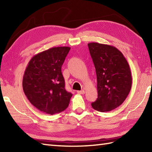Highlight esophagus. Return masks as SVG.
<instances>
[{
    "mask_svg": "<svg viewBox=\"0 0 152 152\" xmlns=\"http://www.w3.org/2000/svg\"><path fill=\"white\" fill-rule=\"evenodd\" d=\"M77 93H79V94H84L85 91L84 90H81V91H77Z\"/></svg>",
    "mask_w": 152,
    "mask_h": 152,
    "instance_id": "obj_1",
    "label": "esophagus"
}]
</instances>
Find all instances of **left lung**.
Returning <instances> with one entry per match:
<instances>
[{
  "mask_svg": "<svg viewBox=\"0 0 152 152\" xmlns=\"http://www.w3.org/2000/svg\"><path fill=\"white\" fill-rule=\"evenodd\" d=\"M88 45L97 79L98 98L91 106L99 112L111 111L124 102L131 91L129 65L123 53L114 46L97 42Z\"/></svg>",
  "mask_w": 152,
  "mask_h": 152,
  "instance_id": "1",
  "label": "left lung"
}]
</instances>
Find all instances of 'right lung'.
<instances>
[{
    "instance_id": "right-lung-1",
    "label": "right lung",
    "mask_w": 152,
    "mask_h": 152,
    "mask_svg": "<svg viewBox=\"0 0 152 152\" xmlns=\"http://www.w3.org/2000/svg\"><path fill=\"white\" fill-rule=\"evenodd\" d=\"M69 47H55L32 57L25 69L23 89L28 101L41 112L53 115L64 110L72 94L65 89L61 66Z\"/></svg>"
}]
</instances>
